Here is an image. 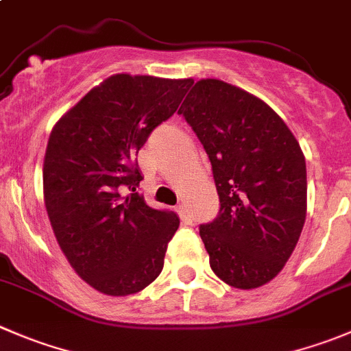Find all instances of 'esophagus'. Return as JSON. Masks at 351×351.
Segmentation results:
<instances>
[{
    "label": "esophagus",
    "mask_w": 351,
    "mask_h": 351,
    "mask_svg": "<svg viewBox=\"0 0 351 351\" xmlns=\"http://www.w3.org/2000/svg\"><path fill=\"white\" fill-rule=\"evenodd\" d=\"M178 214H180V219H182L183 224H192L193 217H192V214H190L189 207H186L185 204H180V206H178Z\"/></svg>",
    "instance_id": "esophagus-1"
}]
</instances>
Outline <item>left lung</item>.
<instances>
[{"label":"left lung","mask_w":351,"mask_h":351,"mask_svg":"<svg viewBox=\"0 0 351 351\" xmlns=\"http://www.w3.org/2000/svg\"><path fill=\"white\" fill-rule=\"evenodd\" d=\"M178 114L204 145L219 213L199 226L210 269L233 288L273 280L297 247L307 168L297 138L264 101L216 78L199 80Z\"/></svg>","instance_id":"left-lung-1"}]
</instances>
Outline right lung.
Returning a JSON list of instances; mask_svg holds the SVG:
<instances>
[{"label":"right lung","mask_w":351,"mask_h":351,"mask_svg":"<svg viewBox=\"0 0 351 351\" xmlns=\"http://www.w3.org/2000/svg\"><path fill=\"white\" fill-rule=\"evenodd\" d=\"M190 85V78L113 75L51 132L43 169L47 216L71 267L101 293H137L161 274L180 217L138 195L137 154Z\"/></svg>","instance_id":"right-lung-1"}]
</instances>
